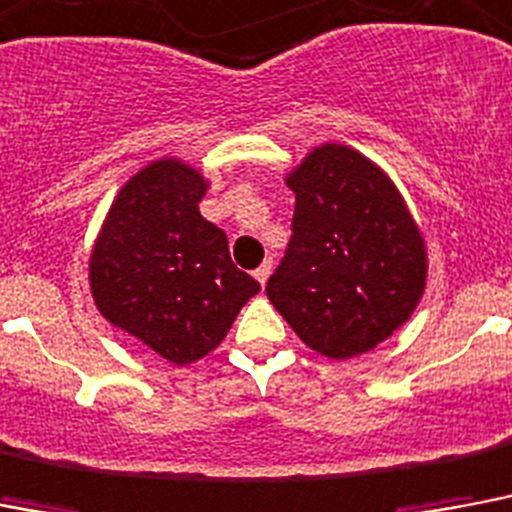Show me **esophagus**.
I'll list each match as a JSON object with an SVG mask.
<instances>
[{
	"instance_id": "1",
	"label": "esophagus",
	"mask_w": 512,
	"mask_h": 512,
	"mask_svg": "<svg viewBox=\"0 0 512 512\" xmlns=\"http://www.w3.org/2000/svg\"><path fill=\"white\" fill-rule=\"evenodd\" d=\"M270 270H273V260H270V257H268V260H265L263 265H260V268L255 270V278L263 286H265V281H268V278H270Z\"/></svg>"
}]
</instances>
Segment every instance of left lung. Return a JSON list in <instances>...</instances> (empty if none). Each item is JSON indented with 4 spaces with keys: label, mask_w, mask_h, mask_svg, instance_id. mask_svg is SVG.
<instances>
[{
    "label": "left lung",
    "mask_w": 512,
    "mask_h": 512,
    "mask_svg": "<svg viewBox=\"0 0 512 512\" xmlns=\"http://www.w3.org/2000/svg\"><path fill=\"white\" fill-rule=\"evenodd\" d=\"M292 239L265 294L307 347L334 360L384 342L426 284L423 239L400 191L360 152L315 149L292 176Z\"/></svg>",
    "instance_id": "obj_1"
}]
</instances>
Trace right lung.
<instances>
[{
  "label": "right lung",
  "instance_id": "right-lung-1",
  "mask_svg": "<svg viewBox=\"0 0 512 512\" xmlns=\"http://www.w3.org/2000/svg\"><path fill=\"white\" fill-rule=\"evenodd\" d=\"M205 189L184 162H152L123 186L91 252L99 313L176 365L215 350L260 292L223 228L199 215Z\"/></svg>",
  "mask_w": 512,
  "mask_h": 512
}]
</instances>
